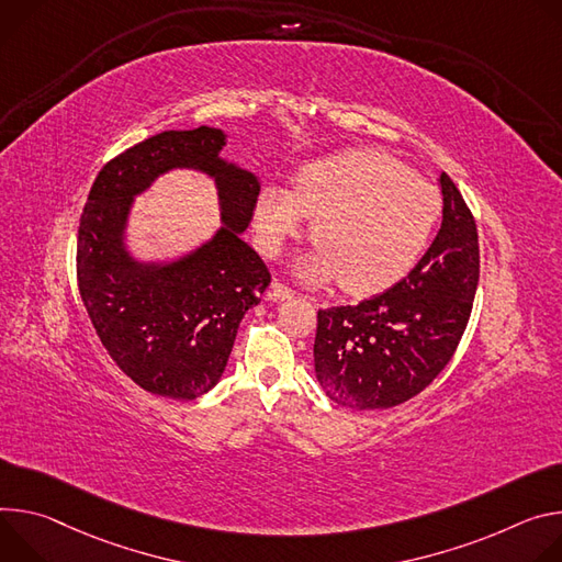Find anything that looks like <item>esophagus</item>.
I'll use <instances>...</instances> for the list:
<instances>
[{
  "mask_svg": "<svg viewBox=\"0 0 562 562\" xmlns=\"http://www.w3.org/2000/svg\"><path fill=\"white\" fill-rule=\"evenodd\" d=\"M270 296H272V299H279V301H283V299H290V296H294V290H292L290 285L281 283V281H274V283L270 285Z\"/></svg>",
  "mask_w": 562,
  "mask_h": 562,
  "instance_id": "obj_1",
  "label": "esophagus"
}]
</instances>
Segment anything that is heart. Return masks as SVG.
Returning <instances> with one entry per match:
<instances>
[{
	"label": "heart",
	"instance_id": "obj_1",
	"mask_svg": "<svg viewBox=\"0 0 562 562\" xmlns=\"http://www.w3.org/2000/svg\"><path fill=\"white\" fill-rule=\"evenodd\" d=\"M442 214L432 182L380 151L352 149L303 165L294 190L268 184L255 205L261 252L274 257L315 218L319 245L296 263L305 283L341 281L350 294H378L400 283L419 261Z\"/></svg>",
	"mask_w": 562,
	"mask_h": 562
}]
</instances>
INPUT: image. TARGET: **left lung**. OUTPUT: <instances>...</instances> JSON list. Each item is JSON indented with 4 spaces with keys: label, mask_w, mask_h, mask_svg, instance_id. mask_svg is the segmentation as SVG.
I'll return each instance as SVG.
<instances>
[{
    "label": "left lung",
    "mask_w": 562,
    "mask_h": 562,
    "mask_svg": "<svg viewBox=\"0 0 562 562\" xmlns=\"http://www.w3.org/2000/svg\"><path fill=\"white\" fill-rule=\"evenodd\" d=\"M442 227L406 279L357 305L319 310L315 372L348 408L397 406L451 361L480 279L477 229L456 182L442 171Z\"/></svg>",
    "instance_id": "obj_1"
}]
</instances>
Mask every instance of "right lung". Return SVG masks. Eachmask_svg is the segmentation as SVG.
Instances as JSON below:
<instances>
[{
    "mask_svg": "<svg viewBox=\"0 0 562 562\" xmlns=\"http://www.w3.org/2000/svg\"><path fill=\"white\" fill-rule=\"evenodd\" d=\"M223 147L214 127L151 136L100 169L80 216L78 288L89 319L117 368L151 395L190 402L212 391L243 315L270 285L263 259L240 238L259 178L223 160ZM176 166L215 178L224 227L176 262H136L123 245L133 199Z\"/></svg>",
    "mask_w": 562,
    "mask_h": 562,
    "instance_id": "add662e5",
    "label": "right lung"
}]
</instances>
